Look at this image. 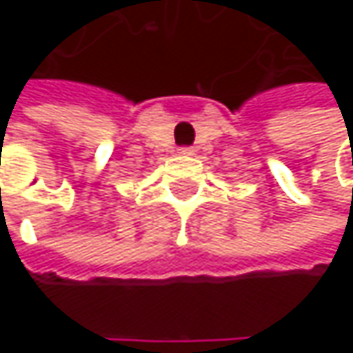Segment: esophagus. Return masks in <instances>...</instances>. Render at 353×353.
Returning <instances> with one entry per match:
<instances>
[{
  "label": "esophagus",
  "instance_id": "obj_1",
  "mask_svg": "<svg viewBox=\"0 0 353 353\" xmlns=\"http://www.w3.org/2000/svg\"><path fill=\"white\" fill-rule=\"evenodd\" d=\"M179 153H181V155H194V149H192V147H181Z\"/></svg>",
  "mask_w": 353,
  "mask_h": 353
}]
</instances>
